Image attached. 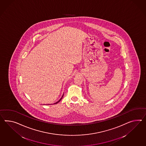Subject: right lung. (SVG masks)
Here are the masks:
<instances>
[{"label":"right lung","mask_w":146,"mask_h":146,"mask_svg":"<svg viewBox=\"0 0 146 146\" xmlns=\"http://www.w3.org/2000/svg\"><path fill=\"white\" fill-rule=\"evenodd\" d=\"M63 96H64V94H63V96H62V98H60V99L59 100H58V101H57V102H56V103H54V104H57V103H58V102H60V100H62V98H63Z\"/></svg>","instance_id":"add662e5"}]
</instances>
